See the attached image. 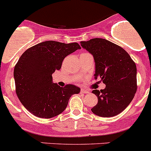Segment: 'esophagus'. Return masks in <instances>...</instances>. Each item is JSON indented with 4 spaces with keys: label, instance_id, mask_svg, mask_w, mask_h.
Listing matches in <instances>:
<instances>
[{
    "label": "esophagus",
    "instance_id": "obj_1",
    "mask_svg": "<svg viewBox=\"0 0 151 151\" xmlns=\"http://www.w3.org/2000/svg\"><path fill=\"white\" fill-rule=\"evenodd\" d=\"M81 93H82V94H88L89 91H88L85 90V89L82 88V89H81Z\"/></svg>",
    "mask_w": 151,
    "mask_h": 151
}]
</instances>
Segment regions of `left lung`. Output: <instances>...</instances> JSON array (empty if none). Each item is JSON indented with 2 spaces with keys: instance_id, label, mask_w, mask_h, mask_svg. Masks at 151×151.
<instances>
[{
  "instance_id": "1",
  "label": "left lung",
  "mask_w": 151,
  "mask_h": 151,
  "mask_svg": "<svg viewBox=\"0 0 151 151\" xmlns=\"http://www.w3.org/2000/svg\"><path fill=\"white\" fill-rule=\"evenodd\" d=\"M81 46L92 54L95 62V78L100 77L106 88L94 90L97 105L92 113L101 117H112L123 111L137 91L135 63L122 47L104 38L81 41Z\"/></svg>"
}]
</instances>
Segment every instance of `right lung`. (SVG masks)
Segmentation results:
<instances>
[{"label": "right lung", "instance_id": "right-lung-1", "mask_svg": "<svg viewBox=\"0 0 151 151\" xmlns=\"http://www.w3.org/2000/svg\"><path fill=\"white\" fill-rule=\"evenodd\" d=\"M78 49L81 47L76 42L47 41L27 49L19 59L13 72L16 92L33 115L45 119L59 115L66 108L70 97L79 93L76 85L62 88L52 81V74L60 69L64 58Z\"/></svg>", "mask_w": 151, "mask_h": 151}]
</instances>
